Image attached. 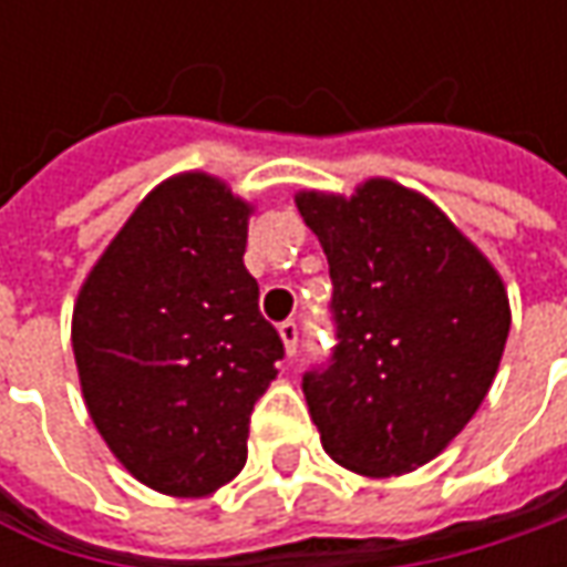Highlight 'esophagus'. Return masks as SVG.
Here are the masks:
<instances>
[{
    "label": "esophagus",
    "instance_id": "34e87169",
    "mask_svg": "<svg viewBox=\"0 0 567 567\" xmlns=\"http://www.w3.org/2000/svg\"><path fill=\"white\" fill-rule=\"evenodd\" d=\"M280 338H284V347H287V353L293 357L296 350H299V324H296L293 318L280 321Z\"/></svg>",
    "mask_w": 567,
    "mask_h": 567
}]
</instances>
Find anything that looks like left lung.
Returning <instances> with one entry per match:
<instances>
[{"label":"left lung","mask_w":567,"mask_h":567,"mask_svg":"<svg viewBox=\"0 0 567 567\" xmlns=\"http://www.w3.org/2000/svg\"><path fill=\"white\" fill-rule=\"evenodd\" d=\"M331 271L334 347L302 375L324 451L365 476L423 467L470 423L502 360V277L445 214L372 179L296 195Z\"/></svg>","instance_id":"1"}]
</instances>
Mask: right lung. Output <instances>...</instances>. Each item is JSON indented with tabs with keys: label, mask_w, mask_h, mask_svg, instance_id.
<instances>
[{
	"label": "right lung",
	"mask_w": 567,
	"mask_h": 567,
	"mask_svg": "<svg viewBox=\"0 0 567 567\" xmlns=\"http://www.w3.org/2000/svg\"><path fill=\"white\" fill-rule=\"evenodd\" d=\"M249 205L202 173L144 198L84 280L72 318L81 391L144 486L198 498L249 454L284 340L246 271Z\"/></svg>",
	"instance_id": "obj_1"
}]
</instances>
